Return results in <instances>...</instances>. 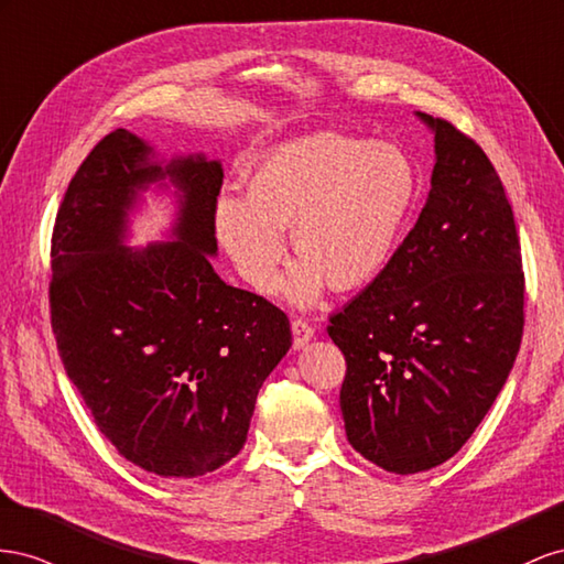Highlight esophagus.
I'll use <instances>...</instances> for the list:
<instances>
[{
    "mask_svg": "<svg viewBox=\"0 0 564 564\" xmlns=\"http://www.w3.org/2000/svg\"><path fill=\"white\" fill-rule=\"evenodd\" d=\"M291 328H293V345L295 347H304L314 337V326L310 324L307 318H302V316H293Z\"/></svg>",
    "mask_w": 564,
    "mask_h": 564,
    "instance_id": "obj_1",
    "label": "esophagus"
}]
</instances>
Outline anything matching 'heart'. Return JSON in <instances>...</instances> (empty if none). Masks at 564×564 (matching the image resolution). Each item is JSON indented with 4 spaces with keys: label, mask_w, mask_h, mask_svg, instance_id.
<instances>
[{
    "label": "heart",
    "mask_w": 564,
    "mask_h": 564,
    "mask_svg": "<svg viewBox=\"0 0 564 564\" xmlns=\"http://www.w3.org/2000/svg\"><path fill=\"white\" fill-rule=\"evenodd\" d=\"M415 200L409 155L388 141L321 132L267 155L246 184V198L224 196L215 231L254 291L271 293L293 229L302 257L288 293L307 302L330 281L357 291L390 264Z\"/></svg>",
    "instance_id": "heart-1"
}]
</instances>
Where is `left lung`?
<instances>
[{
  "mask_svg": "<svg viewBox=\"0 0 564 564\" xmlns=\"http://www.w3.org/2000/svg\"><path fill=\"white\" fill-rule=\"evenodd\" d=\"M430 198L378 279L328 316L347 373L349 444L413 475L460 452L520 351L524 271L501 180L479 143L444 118Z\"/></svg>",
  "mask_w": 564,
  "mask_h": 564,
  "instance_id": "obj_1",
  "label": "left lung"
}]
</instances>
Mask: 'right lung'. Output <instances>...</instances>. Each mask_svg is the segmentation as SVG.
Returning <instances> with one entry per match:
<instances>
[{"mask_svg": "<svg viewBox=\"0 0 564 564\" xmlns=\"http://www.w3.org/2000/svg\"><path fill=\"white\" fill-rule=\"evenodd\" d=\"M127 130L77 167L52 234L50 314L63 368L104 437L160 477H200L246 444L257 392L293 343L267 297L224 283L215 210L224 172L205 158L149 163ZM170 173L185 191L180 241L119 246L133 191Z\"/></svg>", "mask_w": 564, "mask_h": 564, "instance_id": "1", "label": "right lung"}]
</instances>
